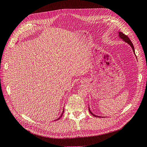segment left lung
<instances>
[{
  "label": "left lung",
  "instance_id": "1",
  "mask_svg": "<svg viewBox=\"0 0 147 147\" xmlns=\"http://www.w3.org/2000/svg\"><path fill=\"white\" fill-rule=\"evenodd\" d=\"M118 36H119V37L120 38L123 39V41H124L125 42H126L127 44H129V45L131 46V47L132 48V50H133V52H134V53L135 54V50H134V45H133L132 43V42H131V41L130 40L129 38V37L127 36V35H124L123 33H122V32H118ZM135 56H136V54H135ZM89 111H90V113H91V114H92L94 117H102H102L97 116V115H94V114L93 113H92V112H91V110H90V106H89Z\"/></svg>",
  "mask_w": 147,
  "mask_h": 147
}]
</instances>
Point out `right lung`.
I'll return each mask as SVG.
<instances>
[{"label": "right lung", "mask_w": 147, "mask_h": 147, "mask_svg": "<svg viewBox=\"0 0 147 147\" xmlns=\"http://www.w3.org/2000/svg\"><path fill=\"white\" fill-rule=\"evenodd\" d=\"M64 109H63V112H62V113H61V115H60V117L57 118V119H56V120H55V121H56V120H58V119H59L61 117H62V116H63V113H64Z\"/></svg>", "instance_id": "add662e5"}]
</instances>
